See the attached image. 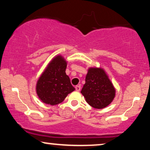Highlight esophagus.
I'll return each mask as SVG.
<instances>
[{"label": "esophagus", "mask_w": 150, "mask_h": 150, "mask_svg": "<svg viewBox=\"0 0 150 150\" xmlns=\"http://www.w3.org/2000/svg\"><path fill=\"white\" fill-rule=\"evenodd\" d=\"M75 89H76V91H79L80 90H81V86H80V85H76L75 87Z\"/></svg>", "instance_id": "obj_1"}]
</instances>
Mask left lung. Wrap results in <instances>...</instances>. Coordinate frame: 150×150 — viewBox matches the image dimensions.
Here are the masks:
<instances>
[{
  "label": "left lung",
  "instance_id": "obj_1",
  "mask_svg": "<svg viewBox=\"0 0 150 150\" xmlns=\"http://www.w3.org/2000/svg\"><path fill=\"white\" fill-rule=\"evenodd\" d=\"M116 90L102 67H89L81 93L86 102L95 108L106 107L115 97Z\"/></svg>",
  "mask_w": 150,
  "mask_h": 150
}]
</instances>
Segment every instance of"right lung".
Wrapping results in <instances>:
<instances>
[{
    "mask_svg": "<svg viewBox=\"0 0 150 150\" xmlns=\"http://www.w3.org/2000/svg\"><path fill=\"white\" fill-rule=\"evenodd\" d=\"M67 64L64 57L58 54L47 65L36 84V93L42 102L57 105L75 90L65 73Z\"/></svg>",
    "mask_w": 150,
    "mask_h": 150,
    "instance_id": "obj_1",
    "label": "right lung"
}]
</instances>
